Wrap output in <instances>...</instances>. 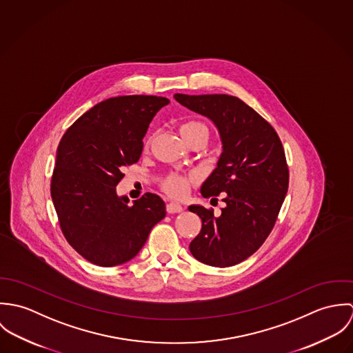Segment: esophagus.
<instances>
[{
  "instance_id": "34e87169",
  "label": "esophagus",
  "mask_w": 353,
  "mask_h": 353,
  "mask_svg": "<svg viewBox=\"0 0 353 353\" xmlns=\"http://www.w3.org/2000/svg\"><path fill=\"white\" fill-rule=\"evenodd\" d=\"M182 210H183V206L179 205V203H176V202H170V203H167V212H168L170 214H172V213H181Z\"/></svg>"
}]
</instances>
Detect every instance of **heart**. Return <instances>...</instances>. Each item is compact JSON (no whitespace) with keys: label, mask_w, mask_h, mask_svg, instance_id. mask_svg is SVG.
Here are the masks:
<instances>
[{"label":"heart","mask_w":353,"mask_h":353,"mask_svg":"<svg viewBox=\"0 0 353 353\" xmlns=\"http://www.w3.org/2000/svg\"><path fill=\"white\" fill-rule=\"evenodd\" d=\"M181 134L185 141H188L196 136H200V134L209 137V129L202 122L190 121L181 128ZM151 141L152 139H150L148 144H151ZM196 182H197V176L194 174L183 175V174H178V172H170L161 179L160 185H161V189L168 196H171L174 199H181L188 193L190 185L196 183Z\"/></svg>","instance_id":"b5f03b06"}]
</instances>
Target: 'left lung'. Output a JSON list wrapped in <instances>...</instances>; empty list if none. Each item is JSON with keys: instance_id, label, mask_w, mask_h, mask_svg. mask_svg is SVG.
Here are the masks:
<instances>
[{"instance_id": "8db88e82", "label": "left lung", "mask_w": 353, "mask_h": 353, "mask_svg": "<svg viewBox=\"0 0 353 353\" xmlns=\"http://www.w3.org/2000/svg\"><path fill=\"white\" fill-rule=\"evenodd\" d=\"M174 98L214 123L223 148L201 194L205 199L223 194L225 208L214 216L213 209L189 206L202 220L189 249L202 263L236 265L269 236L285 199L290 172L283 144L272 125L236 97L175 94Z\"/></svg>"}]
</instances>
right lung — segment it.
Masks as SVG:
<instances>
[{"instance_id":"1","label":"right lung","mask_w":353,"mask_h":353,"mask_svg":"<svg viewBox=\"0 0 353 353\" xmlns=\"http://www.w3.org/2000/svg\"><path fill=\"white\" fill-rule=\"evenodd\" d=\"M170 101L129 95L101 101L63 134L51 178V199L63 236L94 265L110 268L134 258L165 203L145 193L129 205L117 194L123 167L137 163L156 112Z\"/></svg>"}]
</instances>
